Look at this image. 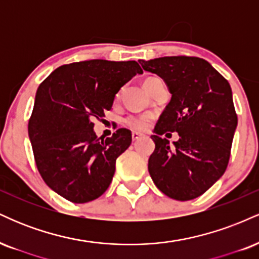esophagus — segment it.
Wrapping results in <instances>:
<instances>
[{
  "instance_id": "esophagus-1",
  "label": "esophagus",
  "mask_w": 259,
  "mask_h": 259,
  "mask_svg": "<svg viewBox=\"0 0 259 259\" xmlns=\"http://www.w3.org/2000/svg\"><path fill=\"white\" fill-rule=\"evenodd\" d=\"M132 138H133V141H136V140L141 139V138H142V135H141V134H140V133L134 132V133L132 134Z\"/></svg>"
}]
</instances>
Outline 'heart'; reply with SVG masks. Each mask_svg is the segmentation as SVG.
<instances>
[{
  "label": "heart",
  "instance_id": "b5f03b06",
  "mask_svg": "<svg viewBox=\"0 0 259 259\" xmlns=\"http://www.w3.org/2000/svg\"><path fill=\"white\" fill-rule=\"evenodd\" d=\"M159 80L156 76H150V78L145 79L144 86L145 89L148 91L150 88L152 86L154 81ZM151 123H152V117L150 114H140V115H133V117H129L126 119V125L130 127V129L135 130V132L142 133L146 132L148 127L151 126Z\"/></svg>",
  "mask_w": 259,
  "mask_h": 259
}]
</instances>
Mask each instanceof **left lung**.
<instances>
[{
    "label": "left lung",
    "mask_w": 259,
    "mask_h": 259,
    "mask_svg": "<svg viewBox=\"0 0 259 259\" xmlns=\"http://www.w3.org/2000/svg\"><path fill=\"white\" fill-rule=\"evenodd\" d=\"M139 63L164 80L171 94L151 136L156 148L148 159V171L168 197L194 200L221 179L228 167L237 126L230 85L198 57L171 56ZM169 131L180 134L173 145L161 138Z\"/></svg>",
    "instance_id": "left-lung-1"
}]
</instances>
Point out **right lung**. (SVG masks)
<instances>
[{"label":"right lung","instance_id":"right-lung-1","mask_svg":"<svg viewBox=\"0 0 259 259\" xmlns=\"http://www.w3.org/2000/svg\"><path fill=\"white\" fill-rule=\"evenodd\" d=\"M141 73L135 61L91 59L62 65L38 86L29 139L38 173L65 200L86 203L108 189L132 132L121 127L103 140L92 120L105 117L121 86Z\"/></svg>","mask_w":259,"mask_h":259}]
</instances>
